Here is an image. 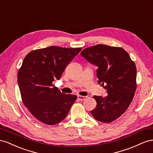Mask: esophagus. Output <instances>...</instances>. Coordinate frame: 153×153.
Instances as JSON below:
<instances>
[{
  "label": "esophagus",
  "mask_w": 153,
  "mask_h": 153,
  "mask_svg": "<svg viewBox=\"0 0 153 153\" xmlns=\"http://www.w3.org/2000/svg\"><path fill=\"white\" fill-rule=\"evenodd\" d=\"M77 98L79 99L80 101H83V100L86 99L87 98L86 96H82V95H78Z\"/></svg>",
  "instance_id": "obj_1"
}]
</instances>
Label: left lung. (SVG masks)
Wrapping results in <instances>:
<instances>
[{
    "instance_id": "8db88e82",
    "label": "left lung",
    "mask_w": 153,
    "mask_h": 153,
    "mask_svg": "<svg viewBox=\"0 0 153 153\" xmlns=\"http://www.w3.org/2000/svg\"><path fill=\"white\" fill-rule=\"evenodd\" d=\"M81 55L97 67L98 84L107 90L106 97L94 95L97 106L91 111L95 119L110 123L127 110L137 90V68L121 47L99 44L82 50Z\"/></svg>"
}]
</instances>
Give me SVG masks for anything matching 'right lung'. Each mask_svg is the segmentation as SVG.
<instances>
[{
	"label": "right lung",
	"mask_w": 153,
	"mask_h": 153,
	"mask_svg": "<svg viewBox=\"0 0 153 153\" xmlns=\"http://www.w3.org/2000/svg\"><path fill=\"white\" fill-rule=\"evenodd\" d=\"M81 48L51 46L25 56L17 76L25 106L42 123L54 125L67 117L77 96L62 93L52 85Z\"/></svg>",
	"instance_id": "obj_1"
}]
</instances>
